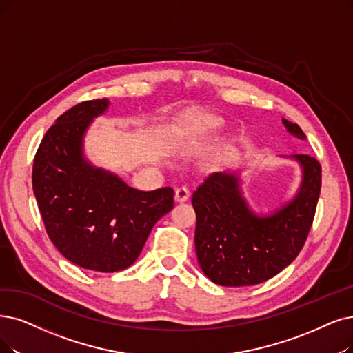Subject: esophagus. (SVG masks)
I'll use <instances>...</instances> for the list:
<instances>
[{
    "instance_id": "obj_1",
    "label": "esophagus",
    "mask_w": 353,
    "mask_h": 353,
    "mask_svg": "<svg viewBox=\"0 0 353 353\" xmlns=\"http://www.w3.org/2000/svg\"><path fill=\"white\" fill-rule=\"evenodd\" d=\"M188 196H190L188 188H185V187L176 188V191H175V201H176V203H184V201H187Z\"/></svg>"
}]
</instances>
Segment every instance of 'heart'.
Instances as JSON below:
<instances>
[{
	"label": "heart",
	"instance_id": "1",
	"mask_svg": "<svg viewBox=\"0 0 353 353\" xmlns=\"http://www.w3.org/2000/svg\"><path fill=\"white\" fill-rule=\"evenodd\" d=\"M223 124H224V121L220 117L204 112V114H200L199 117L192 119L187 125H184V128L179 130V137L182 140L204 137L210 133H214L219 129H221ZM217 162H219L217 158H211L204 165L207 169H214L217 166Z\"/></svg>",
	"mask_w": 353,
	"mask_h": 353
}]
</instances>
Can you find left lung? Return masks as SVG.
<instances>
[{
    "label": "left lung",
    "mask_w": 353,
    "mask_h": 353,
    "mask_svg": "<svg viewBox=\"0 0 353 353\" xmlns=\"http://www.w3.org/2000/svg\"><path fill=\"white\" fill-rule=\"evenodd\" d=\"M287 132L305 140L299 124L283 119ZM301 169L292 199L268 214L252 210L242 192V168L216 172L192 194L195 252L203 272L221 287L255 285L279 274L304 246L321 187V166L308 154L285 157Z\"/></svg>",
    "instance_id": "1"
}]
</instances>
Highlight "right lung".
<instances>
[{"label": "right lung", "instance_id": "right-lung-1", "mask_svg": "<svg viewBox=\"0 0 353 353\" xmlns=\"http://www.w3.org/2000/svg\"><path fill=\"white\" fill-rule=\"evenodd\" d=\"M108 107L103 98L63 112L33 163V191L50 241L68 261L97 272L129 268L154 223L174 207L172 188L136 190L87 159L85 134Z\"/></svg>", "mask_w": 353, "mask_h": 353}]
</instances>
